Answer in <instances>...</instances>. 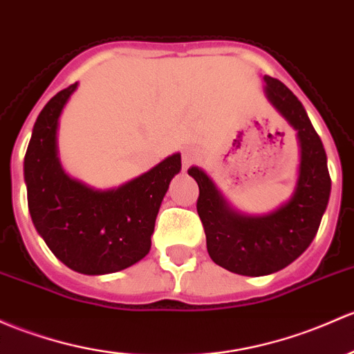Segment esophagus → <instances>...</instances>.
Instances as JSON below:
<instances>
[{
  "label": "esophagus",
  "mask_w": 354,
  "mask_h": 354,
  "mask_svg": "<svg viewBox=\"0 0 354 354\" xmlns=\"http://www.w3.org/2000/svg\"><path fill=\"white\" fill-rule=\"evenodd\" d=\"M198 158H200L198 149H195V147L183 149V154H181V161H183L185 169H187L189 165H193V162H195Z\"/></svg>",
  "instance_id": "obj_1"
}]
</instances>
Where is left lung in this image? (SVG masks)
<instances>
[{
  "instance_id": "8db88e82",
  "label": "left lung",
  "mask_w": 354,
  "mask_h": 354,
  "mask_svg": "<svg viewBox=\"0 0 354 354\" xmlns=\"http://www.w3.org/2000/svg\"><path fill=\"white\" fill-rule=\"evenodd\" d=\"M271 105L297 130L300 142L299 180L292 198L266 215H245L230 207L200 167L188 169L198 183L196 212L207 236V251L215 265L244 277L277 273L310 245L330 195L327 156L307 111L281 81L265 76Z\"/></svg>"
}]
</instances>
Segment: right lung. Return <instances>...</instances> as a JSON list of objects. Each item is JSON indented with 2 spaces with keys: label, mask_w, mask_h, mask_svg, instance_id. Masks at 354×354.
Returning <instances> with one entry per match:
<instances>
[{
  "label": "right lung",
  "mask_w": 354,
  "mask_h": 354,
  "mask_svg": "<svg viewBox=\"0 0 354 354\" xmlns=\"http://www.w3.org/2000/svg\"><path fill=\"white\" fill-rule=\"evenodd\" d=\"M77 83L59 91L37 117L24 171L28 210L37 232L71 270L106 274L136 265L151 249L156 217L181 156L111 189L89 188L62 169L59 117Z\"/></svg>",
  "instance_id": "right-lung-1"
}]
</instances>
